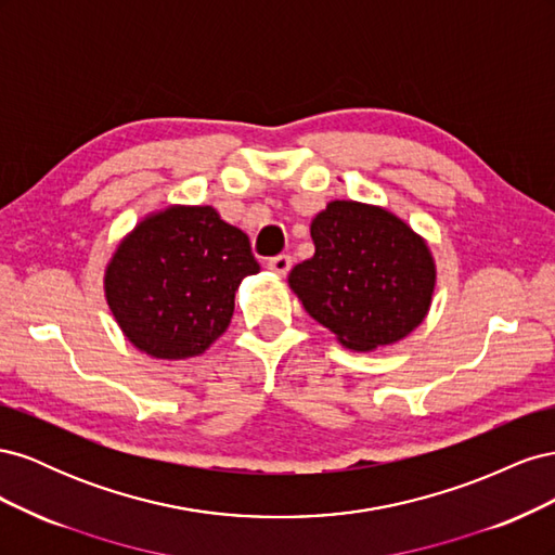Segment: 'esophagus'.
Masks as SVG:
<instances>
[{
	"mask_svg": "<svg viewBox=\"0 0 555 555\" xmlns=\"http://www.w3.org/2000/svg\"><path fill=\"white\" fill-rule=\"evenodd\" d=\"M268 268H271V271L278 273L280 278H284V275L289 273V268H292V257L289 255H278L273 259H268Z\"/></svg>",
	"mask_w": 555,
	"mask_h": 555,
	"instance_id": "obj_1",
	"label": "esophagus"
}]
</instances>
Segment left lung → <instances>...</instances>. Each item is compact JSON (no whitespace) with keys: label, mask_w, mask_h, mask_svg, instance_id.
<instances>
[{"label":"left lung","mask_w":555,"mask_h":555,"mask_svg":"<svg viewBox=\"0 0 555 555\" xmlns=\"http://www.w3.org/2000/svg\"><path fill=\"white\" fill-rule=\"evenodd\" d=\"M312 259L287 282L306 312L351 351L400 343L424 322L438 266L424 236L375 204L335 198L310 224Z\"/></svg>","instance_id":"8db88e82"}]
</instances>
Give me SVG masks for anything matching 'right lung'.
Masks as SVG:
<instances>
[{"mask_svg":"<svg viewBox=\"0 0 555 555\" xmlns=\"http://www.w3.org/2000/svg\"><path fill=\"white\" fill-rule=\"evenodd\" d=\"M259 273L249 238L212 206L147 212L117 243L104 296L125 338L164 361L201 357L229 328L245 275Z\"/></svg>","mask_w":555,"mask_h":555,"instance_id":"add662e5","label":"right lung"}]
</instances>
